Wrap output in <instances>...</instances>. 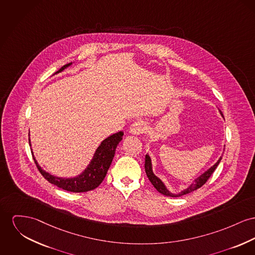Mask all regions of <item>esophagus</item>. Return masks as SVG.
<instances>
[{
  "instance_id": "obj_1",
  "label": "esophagus",
  "mask_w": 255,
  "mask_h": 255,
  "mask_svg": "<svg viewBox=\"0 0 255 255\" xmlns=\"http://www.w3.org/2000/svg\"><path fill=\"white\" fill-rule=\"evenodd\" d=\"M146 129H147V127L143 121H137L130 127V132L132 134H136V135L144 133L146 131Z\"/></svg>"
}]
</instances>
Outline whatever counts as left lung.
I'll list each match as a JSON object with an SVG mask.
<instances>
[{
  "instance_id": "8db88e82",
  "label": "left lung",
  "mask_w": 255,
  "mask_h": 255,
  "mask_svg": "<svg viewBox=\"0 0 255 255\" xmlns=\"http://www.w3.org/2000/svg\"><path fill=\"white\" fill-rule=\"evenodd\" d=\"M221 114L222 115L221 112ZM221 158H222V157H221V158L218 160V162H217L213 167H211L207 172H205L202 176H200L199 178H197V179L195 180V183H194V184H192L190 187L187 188L186 190L182 191V193H180V194H178V195H173V194H171L169 191L166 189V187H164V185L162 184V182H161L157 177H155V176L153 175V171H152V164H151V158H150V156H149L148 154H146V158H145V171H146V174H147L148 179L150 180V182L153 184V187H155V189H156L158 192H160L161 194L166 195V196L179 197V196L187 194V193H189V192H192V191L196 190L197 188L202 187L204 184H206V182L209 180V178L212 176V174L215 172V170L218 167V165L220 164Z\"/></svg>"
}]
</instances>
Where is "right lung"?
Instances as JSON below:
<instances>
[{"label": "right lung", "mask_w": 255, "mask_h": 255, "mask_svg": "<svg viewBox=\"0 0 255 255\" xmlns=\"http://www.w3.org/2000/svg\"><path fill=\"white\" fill-rule=\"evenodd\" d=\"M70 64L65 65L60 68L56 73L62 71L64 68H67ZM123 131L117 132L113 135L109 136L105 140L102 141V144L98 148L97 152L94 155V158L88 168L78 177L72 179H63L54 177L50 174L46 173L41 169L39 165L36 163L34 159V163L40 174L46 179L50 184L56 187L63 188L65 190L71 192H86L89 190H93L102 184L103 179L105 178L107 171L109 169L113 157L115 155V151L120 142L123 139ZM30 143V139H29Z\"/></svg>", "instance_id": "1"}]
</instances>
